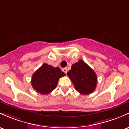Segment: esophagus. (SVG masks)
I'll return each mask as SVG.
<instances>
[{
    "mask_svg": "<svg viewBox=\"0 0 129 129\" xmlns=\"http://www.w3.org/2000/svg\"><path fill=\"white\" fill-rule=\"evenodd\" d=\"M62 71L64 72L65 73H67V68H63V69H62Z\"/></svg>",
    "mask_w": 129,
    "mask_h": 129,
    "instance_id": "obj_1",
    "label": "esophagus"
}]
</instances>
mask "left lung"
I'll return each instance as SVG.
<instances>
[{
    "mask_svg": "<svg viewBox=\"0 0 129 129\" xmlns=\"http://www.w3.org/2000/svg\"><path fill=\"white\" fill-rule=\"evenodd\" d=\"M76 90L83 95L93 92L96 88L97 77L94 70L87 63L80 59L72 66L67 72Z\"/></svg>",
    "mask_w": 129,
    "mask_h": 129,
    "instance_id": "left-lung-1",
    "label": "left lung"
}]
</instances>
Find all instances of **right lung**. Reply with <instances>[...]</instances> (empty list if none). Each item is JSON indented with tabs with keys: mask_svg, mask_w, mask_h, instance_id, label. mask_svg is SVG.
I'll return each mask as SVG.
<instances>
[{
	"mask_svg": "<svg viewBox=\"0 0 129 129\" xmlns=\"http://www.w3.org/2000/svg\"><path fill=\"white\" fill-rule=\"evenodd\" d=\"M65 75L59 67L45 63L33 74L31 84L37 92L48 94L56 88L59 79Z\"/></svg>",
	"mask_w": 129,
	"mask_h": 129,
	"instance_id": "obj_1",
	"label": "right lung"
}]
</instances>
